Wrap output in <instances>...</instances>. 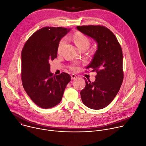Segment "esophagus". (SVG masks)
Segmentation results:
<instances>
[{"label":"esophagus","mask_w":146,"mask_h":146,"mask_svg":"<svg viewBox=\"0 0 146 146\" xmlns=\"http://www.w3.org/2000/svg\"><path fill=\"white\" fill-rule=\"evenodd\" d=\"M71 78H72V80H75V79L77 78V77L76 76V75H75L74 74H72L71 75Z\"/></svg>","instance_id":"1"}]
</instances>
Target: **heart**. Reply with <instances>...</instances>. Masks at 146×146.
<instances>
[{
	"instance_id": "obj_1",
	"label": "heart",
	"mask_w": 146,
	"mask_h": 146,
	"mask_svg": "<svg viewBox=\"0 0 146 146\" xmlns=\"http://www.w3.org/2000/svg\"><path fill=\"white\" fill-rule=\"evenodd\" d=\"M73 40L74 42L77 44V46L81 49L82 50L85 48H88L90 41L89 38L86 36L85 35L82 34L80 32H77L74 33L73 36ZM66 43V38L64 37L62 38L58 43V48H57V52L58 54H60L64 48V46ZM70 69L73 71H76L78 69V66L77 63H74L70 66Z\"/></svg>"
}]
</instances>
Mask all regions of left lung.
<instances>
[{
	"label": "left lung",
	"mask_w": 146,
	"mask_h": 146,
	"mask_svg": "<svg viewBox=\"0 0 146 146\" xmlns=\"http://www.w3.org/2000/svg\"><path fill=\"white\" fill-rule=\"evenodd\" d=\"M82 33L93 38L98 50L87 69L96 72L94 82L86 80V87L80 92L82 103L88 108L99 110L113 101L123 79V56L121 47L114 33L101 25L77 26Z\"/></svg>",
	"instance_id": "obj_1"
}]
</instances>
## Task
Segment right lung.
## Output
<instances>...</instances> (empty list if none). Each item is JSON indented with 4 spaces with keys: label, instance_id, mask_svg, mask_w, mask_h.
I'll return each mask as SVG.
<instances>
[{
    "label": "right lung",
    "instance_id": "right-lung-1",
    "mask_svg": "<svg viewBox=\"0 0 146 146\" xmlns=\"http://www.w3.org/2000/svg\"><path fill=\"white\" fill-rule=\"evenodd\" d=\"M69 31L62 27H44L35 32L23 48V86L31 100L41 108H51L59 103L71 80L65 72L53 75L49 63L57 57L58 43Z\"/></svg>",
    "mask_w": 146,
    "mask_h": 146
}]
</instances>
